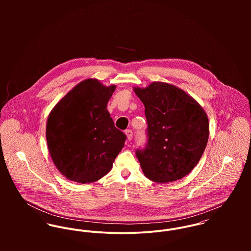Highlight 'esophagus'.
<instances>
[{
	"instance_id": "1",
	"label": "esophagus",
	"mask_w": 251,
	"mask_h": 251,
	"mask_svg": "<svg viewBox=\"0 0 251 251\" xmlns=\"http://www.w3.org/2000/svg\"><path fill=\"white\" fill-rule=\"evenodd\" d=\"M125 133H126V135L127 140H128V141H130V140L132 139V131H131L130 129H127V130H126V131H125Z\"/></svg>"
}]
</instances>
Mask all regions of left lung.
I'll return each instance as SVG.
<instances>
[{
    "instance_id": "obj_1",
    "label": "left lung",
    "mask_w": 251,
    "mask_h": 251,
    "mask_svg": "<svg viewBox=\"0 0 251 251\" xmlns=\"http://www.w3.org/2000/svg\"><path fill=\"white\" fill-rule=\"evenodd\" d=\"M133 91L143 102L148 122V144L136 151L145 176L160 183L183 178L197 165L208 143L205 110L172 84L152 82Z\"/></svg>"
}]
</instances>
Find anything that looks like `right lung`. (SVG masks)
<instances>
[{
	"instance_id": "1",
	"label": "right lung",
	"mask_w": 251,
	"mask_h": 251,
	"mask_svg": "<svg viewBox=\"0 0 251 251\" xmlns=\"http://www.w3.org/2000/svg\"><path fill=\"white\" fill-rule=\"evenodd\" d=\"M115 85L89 78L77 84L51 110L46 141L57 169L67 179L90 183L104 177L126 136L107 110Z\"/></svg>"
}]
</instances>
